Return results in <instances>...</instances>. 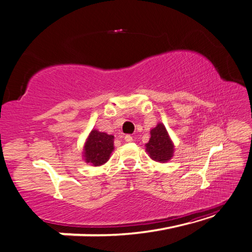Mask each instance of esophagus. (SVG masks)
<instances>
[{"label": "esophagus", "mask_w": 252, "mask_h": 252, "mask_svg": "<svg viewBox=\"0 0 252 252\" xmlns=\"http://www.w3.org/2000/svg\"><path fill=\"white\" fill-rule=\"evenodd\" d=\"M132 140H133V139H132L131 135H129V134L125 135V141H126V142H131Z\"/></svg>", "instance_id": "1"}]
</instances>
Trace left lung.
<instances>
[{
	"label": "left lung",
	"instance_id": "obj_1",
	"mask_svg": "<svg viewBox=\"0 0 252 252\" xmlns=\"http://www.w3.org/2000/svg\"><path fill=\"white\" fill-rule=\"evenodd\" d=\"M146 152L153 160L167 162L174 156L175 145L167 132L164 123H157L151 130V139L145 144Z\"/></svg>",
	"mask_w": 252,
	"mask_h": 252
}]
</instances>
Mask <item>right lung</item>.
I'll use <instances>...</instances> for the list:
<instances>
[{
	"instance_id": "1",
	"label": "right lung",
	"mask_w": 252,
	"mask_h": 252,
	"mask_svg": "<svg viewBox=\"0 0 252 252\" xmlns=\"http://www.w3.org/2000/svg\"><path fill=\"white\" fill-rule=\"evenodd\" d=\"M115 136L93 129L88 134L83 149V159L92 166H101L109 160Z\"/></svg>"
}]
</instances>
